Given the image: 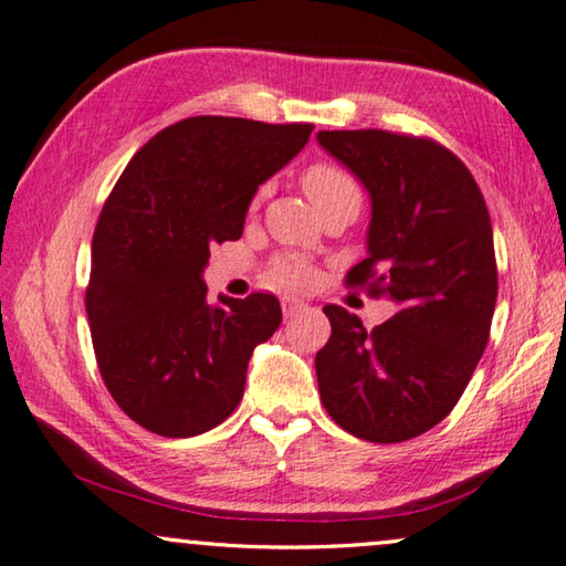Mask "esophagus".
<instances>
[{
    "label": "esophagus",
    "mask_w": 566,
    "mask_h": 566,
    "mask_svg": "<svg viewBox=\"0 0 566 566\" xmlns=\"http://www.w3.org/2000/svg\"><path fill=\"white\" fill-rule=\"evenodd\" d=\"M302 310H304V302L294 300V296H284V300H282V312H284L286 318L294 316V314H300Z\"/></svg>",
    "instance_id": "obj_1"
}]
</instances>
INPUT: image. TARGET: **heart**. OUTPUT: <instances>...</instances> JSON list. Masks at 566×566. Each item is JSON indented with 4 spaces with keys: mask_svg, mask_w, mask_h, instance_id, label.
Listing matches in <instances>:
<instances>
[{
    "mask_svg": "<svg viewBox=\"0 0 566 566\" xmlns=\"http://www.w3.org/2000/svg\"><path fill=\"white\" fill-rule=\"evenodd\" d=\"M302 185L304 192L310 195V200L316 205V210H322L324 205L342 198L361 200L358 182L346 170L332 166V163H314V166L306 168ZM262 192L264 190L256 192V200L262 198ZM272 280L284 286H306L312 282V270L302 260H280L272 266Z\"/></svg>",
    "mask_w": 566,
    "mask_h": 566,
    "instance_id": "obj_1",
    "label": "heart"
}]
</instances>
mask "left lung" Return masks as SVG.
<instances>
[{"instance_id":"1","label":"left lung","mask_w":566,"mask_h":566,"mask_svg":"<svg viewBox=\"0 0 566 566\" xmlns=\"http://www.w3.org/2000/svg\"><path fill=\"white\" fill-rule=\"evenodd\" d=\"M371 198L366 260L346 284L398 312L366 332L326 304L332 336L316 354L326 413L356 438L400 443L443 420L490 338L497 264L488 205L462 160L430 138L388 130H318Z\"/></svg>"}]
</instances>
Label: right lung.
Listing matches in <instances>:
<instances>
[{"mask_svg":"<svg viewBox=\"0 0 566 566\" xmlns=\"http://www.w3.org/2000/svg\"><path fill=\"white\" fill-rule=\"evenodd\" d=\"M310 123L192 116L153 136L123 170L91 244L86 314L101 378L150 433L192 438L244 394L254 346L282 324L276 296L208 304L212 244L240 240L260 185L306 140Z\"/></svg>","mask_w":566,"mask_h":566,"instance_id":"obj_1","label":"right lung"}]
</instances>
